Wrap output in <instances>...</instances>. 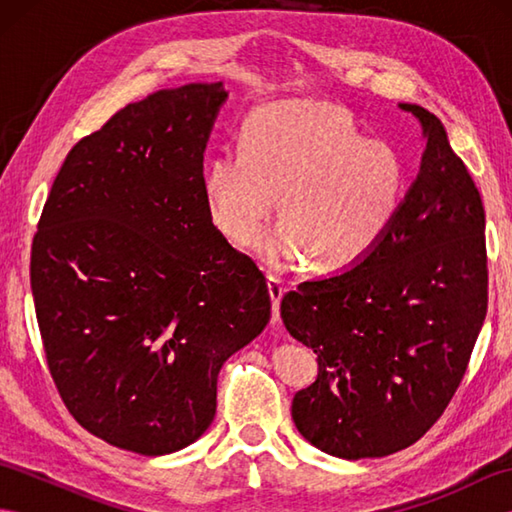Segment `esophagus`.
<instances>
[{"instance_id":"esophagus-1","label":"esophagus","mask_w":512,"mask_h":512,"mask_svg":"<svg viewBox=\"0 0 512 512\" xmlns=\"http://www.w3.org/2000/svg\"><path fill=\"white\" fill-rule=\"evenodd\" d=\"M268 292H270V301H273V323L279 321V303H281V297H284L286 292V284L284 279L277 277V275H268Z\"/></svg>"}]
</instances>
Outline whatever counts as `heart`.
Masks as SVG:
<instances>
[{"instance_id":"1","label":"heart","mask_w":512,"mask_h":512,"mask_svg":"<svg viewBox=\"0 0 512 512\" xmlns=\"http://www.w3.org/2000/svg\"><path fill=\"white\" fill-rule=\"evenodd\" d=\"M206 213L233 244L257 242L266 264L308 259L314 273H341L372 253L394 224L405 167L391 147L365 140L347 114L312 101L266 105L246 118L239 151L222 149L202 171Z\"/></svg>"}]
</instances>
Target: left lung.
<instances>
[{
    "instance_id": "left-lung-1",
    "label": "left lung",
    "mask_w": 512,
    "mask_h": 512,
    "mask_svg": "<svg viewBox=\"0 0 512 512\" xmlns=\"http://www.w3.org/2000/svg\"><path fill=\"white\" fill-rule=\"evenodd\" d=\"M420 171L372 253L281 299L317 380L292 398L312 447L343 460L407 449L436 422L469 365L488 303L484 206L447 129L416 103Z\"/></svg>"
}]
</instances>
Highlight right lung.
Listing matches in <instances>:
<instances>
[{"instance_id": "1", "label": "right lung", "mask_w": 512, "mask_h": 512, "mask_svg": "<svg viewBox=\"0 0 512 512\" xmlns=\"http://www.w3.org/2000/svg\"><path fill=\"white\" fill-rule=\"evenodd\" d=\"M220 81L129 103L65 158L32 242L50 374L81 427L167 455L211 427L217 374L270 321L266 277L206 213Z\"/></svg>"}]
</instances>
